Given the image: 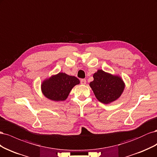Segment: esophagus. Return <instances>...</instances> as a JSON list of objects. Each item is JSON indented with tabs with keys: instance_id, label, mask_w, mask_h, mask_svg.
<instances>
[{
	"instance_id": "esophagus-1",
	"label": "esophagus",
	"mask_w": 157,
	"mask_h": 157,
	"mask_svg": "<svg viewBox=\"0 0 157 157\" xmlns=\"http://www.w3.org/2000/svg\"><path fill=\"white\" fill-rule=\"evenodd\" d=\"M80 84H86V79H81V80H80Z\"/></svg>"
}]
</instances>
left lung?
Here are the masks:
<instances>
[{
	"label": "left lung",
	"mask_w": 157,
	"mask_h": 157,
	"mask_svg": "<svg viewBox=\"0 0 157 157\" xmlns=\"http://www.w3.org/2000/svg\"><path fill=\"white\" fill-rule=\"evenodd\" d=\"M93 77L94 80L90 83V86L96 98L103 103L108 104L115 101L124 90V82L117 76L98 70Z\"/></svg>",
	"instance_id": "obj_1"
}]
</instances>
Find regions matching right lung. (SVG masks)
<instances>
[{
  "instance_id": "obj_1",
  "label": "right lung",
  "mask_w": 157,
  "mask_h": 157,
  "mask_svg": "<svg viewBox=\"0 0 157 157\" xmlns=\"http://www.w3.org/2000/svg\"><path fill=\"white\" fill-rule=\"evenodd\" d=\"M79 82L77 77L59 73L42 82V91L44 96L51 100L64 101L71 90Z\"/></svg>"
}]
</instances>
